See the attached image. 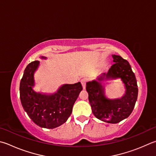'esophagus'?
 I'll return each instance as SVG.
<instances>
[{
    "instance_id": "34e87169",
    "label": "esophagus",
    "mask_w": 156,
    "mask_h": 156,
    "mask_svg": "<svg viewBox=\"0 0 156 156\" xmlns=\"http://www.w3.org/2000/svg\"><path fill=\"white\" fill-rule=\"evenodd\" d=\"M81 83H82V85H83V89H85V87H86V79L85 78L82 79Z\"/></svg>"
}]
</instances>
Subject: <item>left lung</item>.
Segmentation results:
<instances>
[{
  "label": "left lung",
  "mask_w": 156,
  "mask_h": 156,
  "mask_svg": "<svg viewBox=\"0 0 156 156\" xmlns=\"http://www.w3.org/2000/svg\"><path fill=\"white\" fill-rule=\"evenodd\" d=\"M113 63L106 73L87 83L89 100L96 118L104 122L117 123L127 118L134 109L138 97V86L134 72L128 61L121 56L112 55ZM120 78L125 87L122 97L110 99L105 94L102 83L110 79Z\"/></svg>",
  "instance_id": "obj_1"
}]
</instances>
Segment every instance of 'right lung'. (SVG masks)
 Returning a JSON list of instances; mask_svg holds the SVG:
<instances>
[{
    "label": "right lung",
    "mask_w": 156,
    "mask_h": 156,
    "mask_svg": "<svg viewBox=\"0 0 156 156\" xmlns=\"http://www.w3.org/2000/svg\"><path fill=\"white\" fill-rule=\"evenodd\" d=\"M41 58H46L44 56ZM39 65V61H33L24 70L20 85L21 103L34 123L41 127L53 129L68 119L83 87L79 82L63 84L54 94L36 92L33 89L34 73Z\"/></svg>",
    "instance_id": "obj_1"
}]
</instances>
